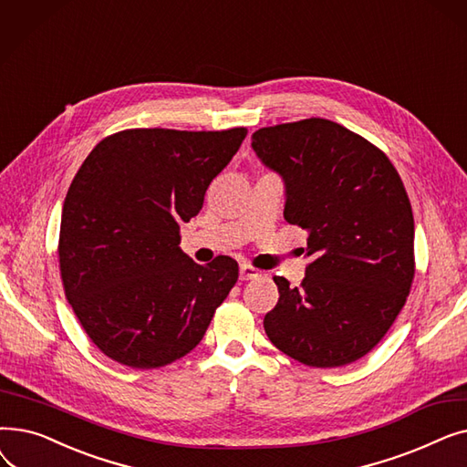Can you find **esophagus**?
<instances>
[{"mask_svg":"<svg viewBox=\"0 0 467 467\" xmlns=\"http://www.w3.org/2000/svg\"><path fill=\"white\" fill-rule=\"evenodd\" d=\"M261 276V271H257V268H254L252 265H240V280H252V278H257Z\"/></svg>","mask_w":467,"mask_h":467,"instance_id":"34e87169","label":"esophagus"}]
</instances>
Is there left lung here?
Returning <instances> with one entry per match:
<instances>
[{"label":"left lung","instance_id":"1","mask_svg":"<svg viewBox=\"0 0 467 467\" xmlns=\"http://www.w3.org/2000/svg\"><path fill=\"white\" fill-rule=\"evenodd\" d=\"M252 147L284 182L285 221L308 233L303 284L275 276L280 297L263 320L266 337L305 365H348L379 345L412 284L403 182L373 143L327 119L259 129Z\"/></svg>","mask_w":467,"mask_h":467}]
</instances>
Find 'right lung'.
Masks as SVG:
<instances>
[{"instance_id":"obj_1","label":"right lung","mask_w":467,"mask_h":467,"mask_svg":"<svg viewBox=\"0 0 467 467\" xmlns=\"http://www.w3.org/2000/svg\"><path fill=\"white\" fill-rule=\"evenodd\" d=\"M246 129H132L98 143L73 178L60 221L67 303L117 363L153 369L189 354L238 280V263L206 266L180 248L212 180Z\"/></svg>"}]
</instances>
